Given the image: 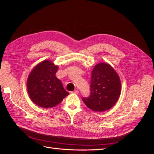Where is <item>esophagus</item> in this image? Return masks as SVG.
<instances>
[{"instance_id": "esophagus-1", "label": "esophagus", "mask_w": 154, "mask_h": 154, "mask_svg": "<svg viewBox=\"0 0 154 154\" xmlns=\"http://www.w3.org/2000/svg\"><path fill=\"white\" fill-rule=\"evenodd\" d=\"M71 93H72V94H78L79 93V91H78V90H75L74 91H73V92H71Z\"/></svg>"}]
</instances>
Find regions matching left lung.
I'll return each instance as SVG.
<instances>
[{"mask_svg": "<svg viewBox=\"0 0 154 154\" xmlns=\"http://www.w3.org/2000/svg\"><path fill=\"white\" fill-rule=\"evenodd\" d=\"M91 94L83 97L88 109L103 112L111 109L118 101L122 91L119 77L109 64H97L92 71Z\"/></svg>", "mask_w": 154, "mask_h": 154, "instance_id": "obj_1", "label": "left lung"}]
</instances>
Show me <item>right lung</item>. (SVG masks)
<instances>
[{
    "label": "right lung",
    "instance_id": "add662e5",
    "mask_svg": "<svg viewBox=\"0 0 154 154\" xmlns=\"http://www.w3.org/2000/svg\"><path fill=\"white\" fill-rule=\"evenodd\" d=\"M58 69L57 66L47 60L38 63L30 72L27 81V92L36 105L51 108L61 103L69 94L55 76Z\"/></svg>",
    "mask_w": 154,
    "mask_h": 154
}]
</instances>
